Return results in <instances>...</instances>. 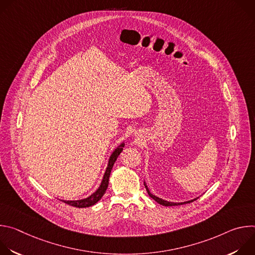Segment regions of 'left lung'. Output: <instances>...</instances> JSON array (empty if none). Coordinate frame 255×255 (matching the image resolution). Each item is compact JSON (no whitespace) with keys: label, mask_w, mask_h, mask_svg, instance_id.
I'll list each match as a JSON object with an SVG mask.
<instances>
[{"label":"left lung","mask_w":255,"mask_h":255,"mask_svg":"<svg viewBox=\"0 0 255 255\" xmlns=\"http://www.w3.org/2000/svg\"><path fill=\"white\" fill-rule=\"evenodd\" d=\"M144 186H145V189H146V191H147V193H148V195H149V197H150V198H152L155 202H157L158 204H160V205H162V206H165V207H168V206H178V205H183V204H189V203H191V202L196 201V200L199 198V197H198V198H196V199H193V200H190V201H187V202H180V203L168 202V201L162 200V199H160V198H158V197H156V196L152 195V194L150 193V191H149L148 187L146 186V183H145V181H144Z\"/></svg>","instance_id":"8db88e82"}]
</instances>
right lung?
<instances>
[{
  "mask_svg": "<svg viewBox=\"0 0 255 255\" xmlns=\"http://www.w3.org/2000/svg\"><path fill=\"white\" fill-rule=\"evenodd\" d=\"M124 146H125V143L124 142L120 143L118 146L116 147V149L110 155V158H109L106 171H105L103 179H102V183H101L100 187L98 188V190L96 192H94L91 196H89L86 199L77 200V201H63V202L65 204H67V205L74 206V207H77V208H88V207H91V206H94L95 204H97L101 200V198L104 196V194L106 193V190H107L108 185H109V177H110L111 170L113 168V165H114L116 159L118 158L120 153L123 151V147Z\"/></svg>",
  "mask_w": 255,
  "mask_h": 255,
  "instance_id": "obj_1",
  "label": "right lung"
}]
</instances>
